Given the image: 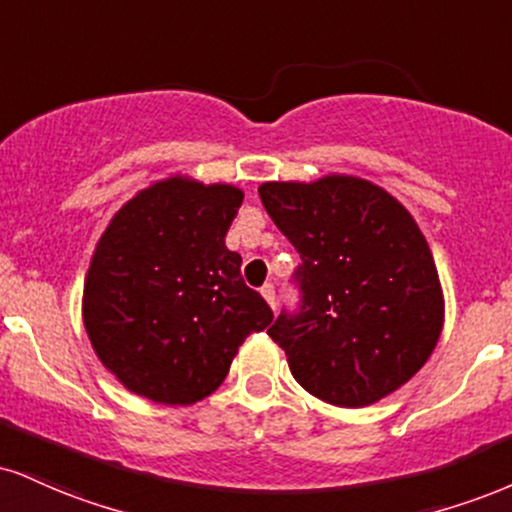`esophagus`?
<instances>
[{"label":"esophagus","mask_w":512,"mask_h":512,"mask_svg":"<svg viewBox=\"0 0 512 512\" xmlns=\"http://www.w3.org/2000/svg\"><path fill=\"white\" fill-rule=\"evenodd\" d=\"M262 298L267 300L269 305H272V310H276V291H274V283H264V286L260 288Z\"/></svg>","instance_id":"34e87169"}]
</instances>
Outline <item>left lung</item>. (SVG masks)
I'll use <instances>...</instances> for the list:
<instances>
[{"label": "left lung", "mask_w": 512, "mask_h": 512, "mask_svg": "<svg viewBox=\"0 0 512 512\" xmlns=\"http://www.w3.org/2000/svg\"><path fill=\"white\" fill-rule=\"evenodd\" d=\"M262 205L300 252L298 312L267 334L300 386L338 408H365L410 381L443 329L439 272L396 197L357 176L269 181Z\"/></svg>", "instance_id": "8db88e82"}]
</instances>
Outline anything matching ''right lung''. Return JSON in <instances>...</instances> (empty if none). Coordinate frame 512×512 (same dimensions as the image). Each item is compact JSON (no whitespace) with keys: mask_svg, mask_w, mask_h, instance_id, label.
<instances>
[{"mask_svg":"<svg viewBox=\"0 0 512 512\" xmlns=\"http://www.w3.org/2000/svg\"><path fill=\"white\" fill-rule=\"evenodd\" d=\"M240 202L229 183L171 176L109 221L85 274L83 324L128 391L193 405L219 389L240 343L272 324L224 243Z\"/></svg>","mask_w":512,"mask_h":512,"instance_id":"obj_1","label":"right lung"}]
</instances>
